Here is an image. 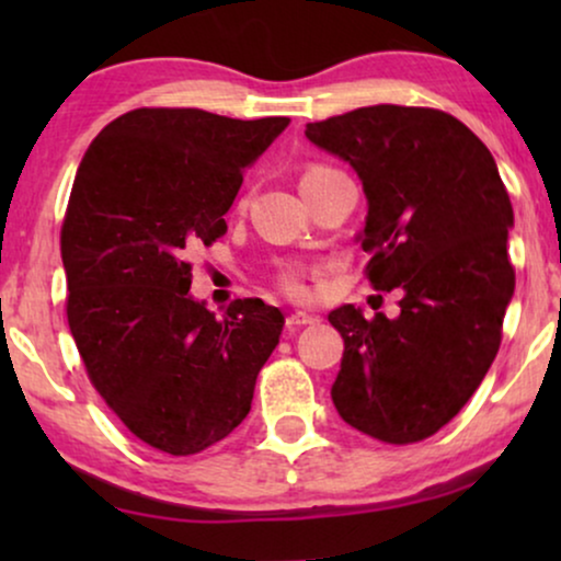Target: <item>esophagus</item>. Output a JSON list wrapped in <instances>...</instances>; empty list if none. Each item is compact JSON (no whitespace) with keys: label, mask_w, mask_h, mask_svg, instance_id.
<instances>
[{"label":"esophagus","mask_w":561,"mask_h":561,"mask_svg":"<svg viewBox=\"0 0 561 561\" xmlns=\"http://www.w3.org/2000/svg\"><path fill=\"white\" fill-rule=\"evenodd\" d=\"M286 324H288V329H301V327L317 324V317H311V313H306V311H296L286 319Z\"/></svg>","instance_id":"esophagus-1"}]
</instances>
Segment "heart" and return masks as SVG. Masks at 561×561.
<instances>
[{"instance_id":"heart-1","label":"heart","mask_w":561,"mask_h":561,"mask_svg":"<svg viewBox=\"0 0 561 561\" xmlns=\"http://www.w3.org/2000/svg\"><path fill=\"white\" fill-rule=\"evenodd\" d=\"M327 165H311L309 171H306L304 175H309V173H317V171H324ZM275 278H278V286L286 290L288 296H294V298H306L309 296V286H306V280H304V271L298 265H283L280 271H278V275H275Z\"/></svg>"}]
</instances>
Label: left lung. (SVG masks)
Here are the masks:
<instances>
[{
  "instance_id": "8db88e82",
  "label": "left lung",
  "mask_w": 561,
  "mask_h": 561,
  "mask_svg": "<svg viewBox=\"0 0 561 561\" xmlns=\"http://www.w3.org/2000/svg\"><path fill=\"white\" fill-rule=\"evenodd\" d=\"M306 137L357 171L365 275L401 290L396 319L329 313L344 340L332 401L373 439L421 442L470 401L501 347L516 288L508 191L485 142L442 110L363 106L309 122Z\"/></svg>"
}]
</instances>
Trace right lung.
Here are the masks:
<instances>
[{"instance_id": "add662e5", "label": "right lung", "mask_w": 561, "mask_h": 561, "mask_svg": "<svg viewBox=\"0 0 561 561\" xmlns=\"http://www.w3.org/2000/svg\"><path fill=\"white\" fill-rule=\"evenodd\" d=\"M288 117L142 106L89 145L60 227L66 317L87 375L122 424L173 457L250 413L283 313L237 298L217 319L191 298L188 252L227 232L242 173Z\"/></svg>"}]
</instances>
